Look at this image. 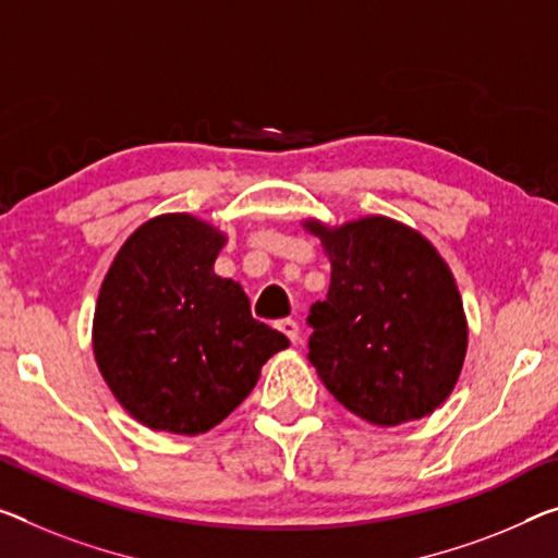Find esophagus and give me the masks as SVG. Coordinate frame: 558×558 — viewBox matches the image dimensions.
Segmentation results:
<instances>
[{"label": "esophagus", "mask_w": 558, "mask_h": 558, "mask_svg": "<svg viewBox=\"0 0 558 558\" xmlns=\"http://www.w3.org/2000/svg\"><path fill=\"white\" fill-rule=\"evenodd\" d=\"M277 329H279L281 333H287V337H289L291 341L299 339V324H296L294 319H281V322H277Z\"/></svg>", "instance_id": "1"}]
</instances>
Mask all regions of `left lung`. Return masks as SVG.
Wrapping results in <instances>:
<instances>
[{"label":"left lung","instance_id":"left-lung-1","mask_svg":"<svg viewBox=\"0 0 558 558\" xmlns=\"http://www.w3.org/2000/svg\"><path fill=\"white\" fill-rule=\"evenodd\" d=\"M331 262L324 302L308 314V362L341 407L374 426L424 418L449 399L469 347L449 264L397 219L341 227L304 219Z\"/></svg>","mask_w":558,"mask_h":558}]
</instances>
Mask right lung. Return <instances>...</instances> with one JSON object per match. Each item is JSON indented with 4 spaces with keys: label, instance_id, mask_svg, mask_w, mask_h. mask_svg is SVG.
<instances>
[{
    "label": "right lung",
    "instance_id": "add662e5",
    "mask_svg": "<svg viewBox=\"0 0 558 558\" xmlns=\"http://www.w3.org/2000/svg\"><path fill=\"white\" fill-rule=\"evenodd\" d=\"M225 244L209 221L159 214L126 239L101 281L94 359L119 404L154 432H209L289 347L254 319L242 284L214 274Z\"/></svg>",
    "mask_w": 558,
    "mask_h": 558
}]
</instances>
